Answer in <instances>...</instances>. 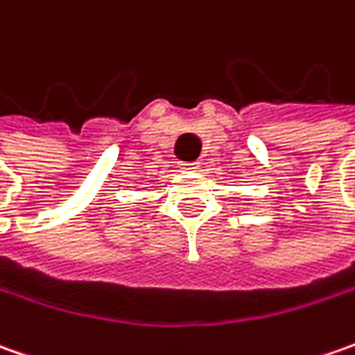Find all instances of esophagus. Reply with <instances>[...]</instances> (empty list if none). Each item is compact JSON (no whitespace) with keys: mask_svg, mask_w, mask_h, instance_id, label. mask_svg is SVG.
I'll list each match as a JSON object with an SVG mask.
<instances>
[{"mask_svg":"<svg viewBox=\"0 0 355 355\" xmlns=\"http://www.w3.org/2000/svg\"><path fill=\"white\" fill-rule=\"evenodd\" d=\"M184 170H198L199 162H182Z\"/></svg>","mask_w":355,"mask_h":355,"instance_id":"obj_1","label":"esophagus"}]
</instances>
